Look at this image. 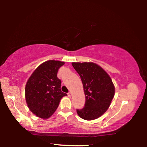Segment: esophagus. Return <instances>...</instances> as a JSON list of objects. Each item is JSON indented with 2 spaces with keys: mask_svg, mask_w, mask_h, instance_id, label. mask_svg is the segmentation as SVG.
<instances>
[{
  "mask_svg": "<svg viewBox=\"0 0 147 147\" xmlns=\"http://www.w3.org/2000/svg\"><path fill=\"white\" fill-rule=\"evenodd\" d=\"M67 95H68V96H69V97H70V96H72V92H69V93H67Z\"/></svg>",
  "mask_w": 147,
  "mask_h": 147,
  "instance_id": "esophagus-1",
  "label": "esophagus"
}]
</instances>
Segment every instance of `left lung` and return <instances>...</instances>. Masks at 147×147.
I'll list each match as a JSON object with an SVG mask.
<instances>
[{"label": "left lung", "instance_id": "obj_1", "mask_svg": "<svg viewBox=\"0 0 147 147\" xmlns=\"http://www.w3.org/2000/svg\"><path fill=\"white\" fill-rule=\"evenodd\" d=\"M72 65L80 76L86 95L85 106L77 109V113L87 121L100 117L108 109L115 94L110 76L93 62H73Z\"/></svg>", "mask_w": 147, "mask_h": 147}]
</instances>
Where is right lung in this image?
<instances>
[{"mask_svg": "<svg viewBox=\"0 0 147 147\" xmlns=\"http://www.w3.org/2000/svg\"><path fill=\"white\" fill-rule=\"evenodd\" d=\"M64 61L49 60L41 63L27 81L25 98L28 108L37 117L48 119L54 113L61 98L67 94L61 90L58 69Z\"/></svg>", "mask_w": 147, "mask_h": 147, "instance_id": "right-lung-1", "label": "right lung"}]
</instances>
